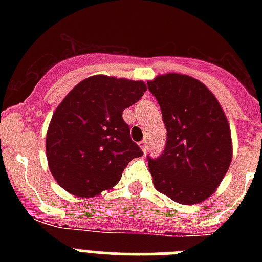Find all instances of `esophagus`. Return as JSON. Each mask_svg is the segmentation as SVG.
Returning <instances> with one entry per match:
<instances>
[{
  "label": "esophagus",
  "instance_id": "34e87169",
  "mask_svg": "<svg viewBox=\"0 0 262 262\" xmlns=\"http://www.w3.org/2000/svg\"><path fill=\"white\" fill-rule=\"evenodd\" d=\"M139 147L142 148L143 152L147 151V140H142V142L139 143Z\"/></svg>",
  "mask_w": 262,
  "mask_h": 262
}]
</instances>
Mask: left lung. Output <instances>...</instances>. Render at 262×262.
I'll return each mask as SVG.
<instances>
[{"instance_id":"8db88e82","label":"left lung","mask_w":262,"mask_h":262,"mask_svg":"<svg viewBox=\"0 0 262 262\" xmlns=\"http://www.w3.org/2000/svg\"><path fill=\"white\" fill-rule=\"evenodd\" d=\"M156 97L166 145L148 168L156 190L181 205L203 202L215 193L232 161V139L224 110L200 80L181 73L148 81Z\"/></svg>"}]
</instances>
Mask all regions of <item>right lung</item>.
Masks as SVG:
<instances>
[{
  "mask_svg": "<svg viewBox=\"0 0 262 262\" xmlns=\"http://www.w3.org/2000/svg\"><path fill=\"white\" fill-rule=\"evenodd\" d=\"M145 90L144 81L96 75L60 102L47 129L46 154L51 174L64 190L81 198L99 195L142 156L122 114Z\"/></svg>",
  "mask_w": 262,
  "mask_h": 262,
  "instance_id": "right-lung-1",
  "label": "right lung"
}]
</instances>
